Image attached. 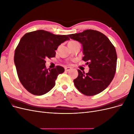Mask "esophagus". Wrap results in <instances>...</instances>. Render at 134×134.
I'll use <instances>...</instances> for the list:
<instances>
[{"mask_svg": "<svg viewBox=\"0 0 134 134\" xmlns=\"http://www.w3.org/2000/svg\"><path fill=\"white\" fill-rule=\"evenodd\" d=\"M71 69V68H70V67L66 66L65 68V71H70Z\"/></svg>", "mask_w": 134, "mask_h": 134, "instance_id": "esophagus-1", "label": "esophagus"}]
</instances>
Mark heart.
I'll return each instance as SVG.
<instances>
[{"label":"heart","instance_id":"obj_1","mask_svg":"<svg viewBox=\"0 0 134 134\" xmlns=\"http://www.w3.org/2000/svg\"><path fill=\"white\" fill-rule=\"evenodd\" d=\"M76 42H76V41H70L68 43V45H71V44H75V43H76Z\"/></svg>","mask_w":134,"mask_h":134}]
</instances>
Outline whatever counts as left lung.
<instances>
[{"label":"left lung","mask_w":134,"mask_h":134,"mask_svg":"<svg viewBox=\"0 0 134 134\" xmlns=\"http://www.w3.org/2000/svg\"><path fill=\"white\" fill-rule=\"evenodd\" d=\"M69 36L82 43V60L90 68L87 73L78 70V76L73 80L75 86L88 96L102 92L115 76L117 59L115 46L106 36L96 30H85Z\"/></svg>","instance_id":"1"}]
</instances>
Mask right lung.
<instances>
[{
    "mask_svg": "<svg viewBox=\"0 0 134 134\" xmlns=\"http://www.w3.org/2000/svg\"><path fill=\"white\" fill-rule=\"evenodd\" d=\"M69 40L66 35L44 30L28 32L21 38L15 50L14 61L19 81L28 92L41 96L55 86L58 76L65 69L61 66L47 69L45 59L55 57L58 46Z\"/></svg>",
    "mask_w": 134,
    "mask_h": 134,
    "instance_id": "add662e5",
    "label": "right lung"
}]
</instances>
